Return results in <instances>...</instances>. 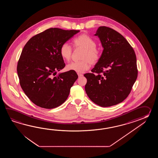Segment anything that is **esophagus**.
<instances>
[{
  "mask_svg": "<svg viewBox=\"0 0 158 158\" xmlns=\"http://www.w3.org/2000/svg\"><path fill=\"white\" fill-rule=\"evenodd\" d=\"M78 77H81V76H83V74H81V73H77Z\"/></svg>",
  "mask_w": 158,
  "mask_h": 158,
  "instance_id": "34e87169",
  "label": "esophagus"
}]
</instances>
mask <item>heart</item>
Instances as JSON below:
<instances>
[{
  "label": "heart",
  "instance_id": "1",
  "mask_svg": "<svg viewBox=\"0 0 158 158\" xmlns=\"http://www.w3.org/2000/svg\"><path fill=\"white\" fill-rule=\"evenodd\" d=\"M74 47L84 49L80 61L72 62L67 65L68 71H74L77 73H83L90 67V64H95L101 57L100 51L96 47L97 44L94 39L87 34H83L76 38L73 40ZM72 48L67 43H64L61 46L60 54L65 60H70L72 56Z\"/></svg>",
  "mask_w": 158,
  "mask_h": 158
}]
</instances>
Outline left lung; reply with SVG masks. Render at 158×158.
Wrapping results in <instances>:
<instances>
[{"mask_svg":"<svg viewBox=\"0 0 158 158\" xmlns=\"http://www.w3.org/2000/svg\"><path fill=\"white\" fill-rule=\"evenodd\" d=\"M94 35L103 50L93 73L84 74L85 89L95 104L107 107L124 101L131 93L137 78L136 56L124 37L110 27H100Z\"/></svg>","mask_w":158,"mask_h":158,"instance_id":"1","label":"left lung"}]
</instances>
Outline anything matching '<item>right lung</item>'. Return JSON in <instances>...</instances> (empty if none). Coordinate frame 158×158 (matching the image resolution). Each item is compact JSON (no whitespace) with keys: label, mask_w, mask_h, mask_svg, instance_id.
<instances>
[{"label":"right lung","mask_w":158,"mask_h":158,"mask_svg":"<svg viewBox=\"0 0 158 158\" xmlns=\"http://www.w3.org/2000/svg\"><path fill=\"white\" fill-rule=\"evenodd\" d=\"M80 30L50 28L31 38L17 64L21 87L30 101L40 107H57L67 100L78 78L76 72H57L65 67L60 48Z\"/></svg>","instance_id":"add662e5"}]
</instances>
